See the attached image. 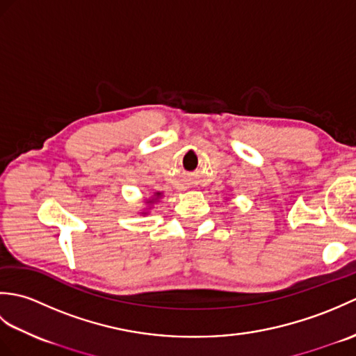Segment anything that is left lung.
Segmentation results:
<instances>
[{"instance_id": "1", "label": "left lung", "mask_w": 356, "mask_h": 356, "mask_svg": "<svg viewBox=\"0 0 356 356\" xmlns=\"http://www.w3.org/2000/svg\"><path fill=\"white\" fill-rule=\"evenodd\" d=\"M226 200H228V199H226Z\"/></svg>"}]
</instances>
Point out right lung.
Returning a JSON list of instances; mask_svg holds the SVG:
<instances>
[{"label":"right lung","mask_w":356,"mask_h":356,"mask_svg":"<svg viewBox=\"0 0 356 356\" xmlns=\"http://www.w3.org/2000/svg\"><path fill=\"white\" fill-rule=\"evenodd\" d=\"M162 197V193L161 191H157V193H154L153 195H151V197L149 199H145V203H147V208L145 209H142V216H147L148 213H149V209H151V207H153L154 205V203L156 202H159V199H161Z\"/></svg>","instance_id":"1"}]
</instances>
